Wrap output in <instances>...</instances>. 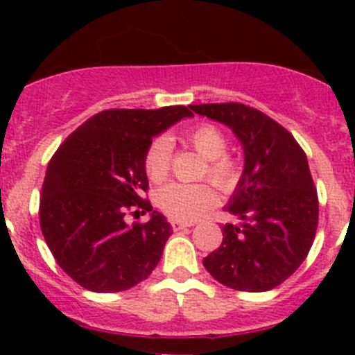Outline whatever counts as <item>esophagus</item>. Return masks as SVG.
Returning <instances> with one entry per match:
<instances>
[{
	"instance_id": "obj_1",
	"label": "esophagus",
	"mask_w": 355,
	"mask_h": 355,
	"mask_svg": "<svg viewBox=\"0 0 355 355\" xmlns=\"http://www.w3.org/2000/svg\"><path fill=\"white\" fill-rule=\"evenodd\" d=\"M187 227H191V225L187 223H182V221H171V228H173V232H180V230H185Z\"/></svg>"
}]
</instances>
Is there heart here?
<instances>
[{
	"instance_id": "obj_1",
	"label": "heart",
	"mask_w": 355,
	"mask_h": 355,
	"mask_svg": "<svg viewBox=\"0 0 355 355\" xmlns=\"http://www.w3.org/2000/svg\"><path fill=\"white\" fill-rule=\"evenodd\" d=\"M185 144L206 159L204 177H209L221 191H234L241 180V163L227 155V135L213 123H200L184 135ZM171 146L164 137L151 141L144 155V171L155 184H161L170 170ZM218 194L207 182L202 184H170L156 194V204L163 213L177 221L199 220L216 204Z\"/></svg>"
}]
</instances>
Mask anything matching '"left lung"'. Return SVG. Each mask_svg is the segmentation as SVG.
Wrapping results in <instances>:
<instances>
[{"label": "left lung", "instance_id": "obj_1", "mask_svg": "<svg viewBox=\"0 0 355 355\" xmlns=\"http://www.w3.org/2000/svg\"><path fill=\"white\" fill-rule=\"evenodd\" d=\"M228 125L244 148V171L227 211L241 225H223V242L202 259L225 287L266 292L304 263L314 242L320 202L307 156L287 128L241 103L191 105Z\"/></svg>", "mask_w": 355, "mask_h": 355}]
</instances>
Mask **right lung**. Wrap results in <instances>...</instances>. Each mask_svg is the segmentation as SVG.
I'll return each instance as SVG.
<instances>
[{
  "instance_id": "obj_1",
  "label": "right lung",
  "mask_w": 355,
  "mask_h": 355,
  "mask_svg": "<svg viewBox=\"0 0 355 355\" xmlns=\"http://www.w3.org/2000/svg\"><path fill=\"white\" fill-rule=\"evenodd\" d=\"M194 116L191 106L105 110L71 132L48 164L39 202L44 241L63 271L99 293L128 290L153 273L171 232L153 211L146 224L124 223L149 182L144 155L153 137ZM139 211H134V214Z\"/></svg>"
}]
</instances>
